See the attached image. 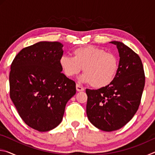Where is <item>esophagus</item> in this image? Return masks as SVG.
<instances>
[{"label": "esophagus", "instance_id": "esophagus-1", "mask_svg": "<svg viewBox=\"0 0 155 155\" xmlns=\"http://www.w3.org/2000/svg\"><path fill=\"white\" fill-rule=\"evenodd\" d=\"M76 88H77V90L78 91H84V88L82 87V86H81L80 85H78V84H77V85H76Z\"/></svg>", "mask_w": 155, "mask_h": 155}]
</instances>
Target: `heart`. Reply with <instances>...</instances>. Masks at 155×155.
Segmentation results:
<instances>
[{
    "instance_id": "b5f03b06",
    "label": "heart",
    "mask_w": 155,
    "mask_h": 155,
    "mask_svg": "<svg viewBox=\"0 0 155 155\" xmlns=\"http://www.w3.org/2000/svg\"><path fill=\"white\" fill-rule=\"evenodd\" d=\"M73 57L63 56L59 64L68 77H74L83 70L81 80L90 83L94 88L109 85L118 69V59L115 54L94 46L80 47L72 52Z\"/></svg>"
}]
</instances>
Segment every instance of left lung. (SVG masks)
<instances>
[{
	"label": "left lung",
	"instance_id": "obj_1",
	"mask_svg": "<svg viewBox=\"0 0 155 155\" xmlns=\"http://www.w3.org/2000/svg\"><path fill=\"white\" fill-rule=\"evenodd\" d=\"M120 61L114 81L98 90L86 89V112L90 122L98 129L114 131L133 118L140 106L145 85L143 64L137 53L122 42L113 41Z\"/></svg>",
	"mask_w": 155,
	"mask_h": 155
}]
</instances>
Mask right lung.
<instances>
[{"label":"right lung","mask_w":155,"mask_h":155,"mask_svg":"<svg viewBox=\"0 0 155 155\" xmlns=\"http://www.w3.org/2000/svg\"><path fill=\"white\" fill-rule=\"evenodd\" d=\"M64 45L40 41L21 50L9 74L10 98L21 118L40 132L61 122L65 105L76 94V83L61 72Z\"/></svg>","instance_id":"1"}]
</instances>
